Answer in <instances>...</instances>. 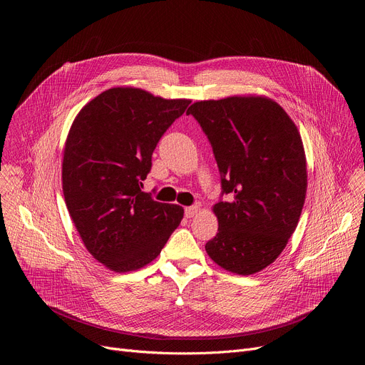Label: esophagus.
I'll use <instances>...</instances> for the list:
<instances>
[{"label":"esophagus","mask_w":365,"mask_h":365,"mask_svg":"<svg viewBox=\"0 0 365 365\" xmlns=\"http://www.w3.org/2000/svg\"><path fill=\"white\" fill-rule=\"evenodd\" d=\"M196 214H197V206L196 205L185 207V217L186 218H193Z\"/></svg>","instance_id":"34e87169"}]
</instances>
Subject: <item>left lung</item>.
Wrapping results in <instances>:
<instances>
[{
  "label": "left lung",
  "mask_w": 365,
  "mask_h": 365,
  "mask_svg": "<svg viewBox=\"0 0 365 365\" xmlns=\"http://www.w3.org/2000/svg\"><path fill=\"white\" fill-rule=\"evenodd\" d=\"M186 114L210 140L230 196L214 205L218 232L205 250L222 269L254 274L280 255L302 214L307 173L297 127L264 96L199 101Z\"/></svg>",
  "instance_id": "1"
}]
</instances>
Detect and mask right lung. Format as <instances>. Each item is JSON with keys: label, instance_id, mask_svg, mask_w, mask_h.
Here are the masks:
<instances>
[{"label": "right lung", "instance_id": "right-lung-1", "mask_svg": "<svg viewBox=\"0 0 365 365\" xmlns=\"http://www.w3.org/2000/svg\"><path fill=\"white\" fill-rule=\"evenodd\" d=\"M190 103L138 88H111L76 115L65 144L62 180L69 215L99 263L117 273L158 257L183 207L141 190L151 155Z\"/></svg>", "mask_w": 365, "mask_h": 365}]
</instances>
